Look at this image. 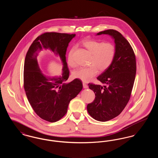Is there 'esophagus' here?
<instances>
[{
  "label": "esophagus",
  "instance_id": "34e87169",
  "mask_svg": "<svg viewBox=\"0 0 158 158\" xmlns=\"http://www.w3.org/2000/svg\"><path fill=\"white\" fill-rule=\"evenodd\" d=\"M83 88L86 89L88 88V86L87 85V84L86 83L83 82Z\"/></svg>",
  "mask_w": 158,
  "mask_h": 158
}]
</instances>
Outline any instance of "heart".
Instances as JSON below:
<instances>
[{
	"instance_id": "obj_1",
	"label": "heart",
	"mask_w": 158,
	"mask_h": 158,
	"mask_svg": "<svg viewBox=\"0 0 158 158\" xmlns=\"http://www.w3.org/2000/svg\"><path fill=\"white\" fill-rule=\"evenodd\" d=\"M83 45L92 54L89 61V67L77 69L73 71V76L84 82H88L95 76L97 75L98 69L104 72L110 67L115 59L117 48L112 43L97 40H86L83 43ZM74 48H72L69 53L68 64L74 68L76 63L73 59Z\"/></svg>"
}]
</instances>
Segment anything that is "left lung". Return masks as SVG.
I'll return each instance as SVG.
<instances>
[{"instance_id":"8db88e82","label":"left lung","mask_w":158,"mask_h":158,"mask_svg":"<svg viewBox=\"0 0 158 158\" xmlns=\"http://www.w3.org/2000/svg\"><path fill=\"white\" fill-rule=\"evenodd\" d=\"M101 34L114 39L117 52L110 67L97 77L105 85L88 84L95 98L88 104L87 110L93 118L104 122L120 114L127 104L135 80L136 61L131 46L120 32L108 30L97 33Z\"/></svg>"}]
</instances>
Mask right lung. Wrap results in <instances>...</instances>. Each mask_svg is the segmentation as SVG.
<instances>
[{"label":"right lung","mask_w":158,"mask_h":158,"mask_svg":"<svg viewBox=\"0 0 158 158\" xmlns=\"http://www.w3.org/2000/svg\"><path fill=\"white\" fill-rule=\"evenodd\" d=\"M76 34L45 32L31 45L25 57L23 68V88L35 113L44 120L54 123L60 120L68 111L70 101L82 89V81L75 79L65 83L69 76L66 60L69 43ZM49 48L59 55L63 63V73L59 78H47L37 64V53L43 48Z\"/></svg>","instance_id":"right-lung-1"}]
</instances>
